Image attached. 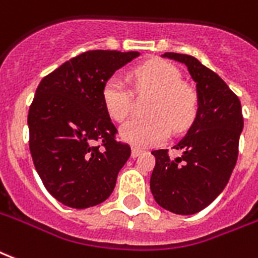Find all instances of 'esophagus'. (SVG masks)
<instances>
[{
    "instance_id": "esophagus-1",
    "label": "esophagus",
    "mask_w": 258,
    "mask_h": 258,
    "mask_svg": "<svg viewBox=\"0 0 258 258\" xmlns=\"http://www.w3.org/2000/svg\"><path fill=\"white\" fill-rule=\"evenodd\" d=\"M141 153H142V150H139V149H137V148L131 149V157H133V158L138 157Z\"/></svg>"
}]
</instances>
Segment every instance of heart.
<instances>
[{"label": "heart", "mask_w": 258, "mask_h": 258, "mask_svg": "<svg viewBox=\"0 0 258 258\" xmlns=\"http://www.w3.org/2000/svg\"><path fill=\"white\" fill-rule=\"evenodd\" d=\"M133 81L139 91H153L149 106L152 116L134 117L120 127V138L135 148H150L163 144L171 127L175 131L187 128L194 121L198 109L197 93L182 83L176 67L164 60L146 61L133 71ZM102 102L108 114L123 121L133 108V91L117 75L110 76L102 89Z\"/></svg>", "instance_id": "1"}]
</instances>
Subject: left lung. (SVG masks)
I'll return each instance as SVG.
<instances>
[{"label": "left lung", "instance_id": "1", "mask_svg": "<svg viewBox=\"0 0 258 258\" xmlns=\"http://www.w3.org/2000/svg\"><path fill=\"white\" fill-rule=\"evenodd\" d=\"M161 57L187 67L196 82L198 109L186 135L173 149L182 157L169 158L167 150L156 157L150 190L158 205L176 215H194L207 208L228 183L238 158L243 130L241 101L226 82L196 57L165 53Z\"/></svg>", "mask_w": 258, "mask_h": 258}]
</instances>
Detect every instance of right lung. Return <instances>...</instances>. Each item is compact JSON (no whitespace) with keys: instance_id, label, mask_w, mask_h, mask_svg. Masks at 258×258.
Here are the masks:
<instances>
[{"instance_id":"obj_1","label":"right lung","mask_w":258,"mask_h":258,"mask_svg":"<svg viewBox=\"0 0 258 258\" xmlns=\"http://www.w3.org/2000/svg\"><path fill=\"white\" fill-rule=\"evenodd\" d=\"M139 54L85 51L38 86L28 112L30 152L46 190L66 207H94L113 191L131 149L114 139L116 127L102 102V89Z\"/></svg>"}]
</instances>
